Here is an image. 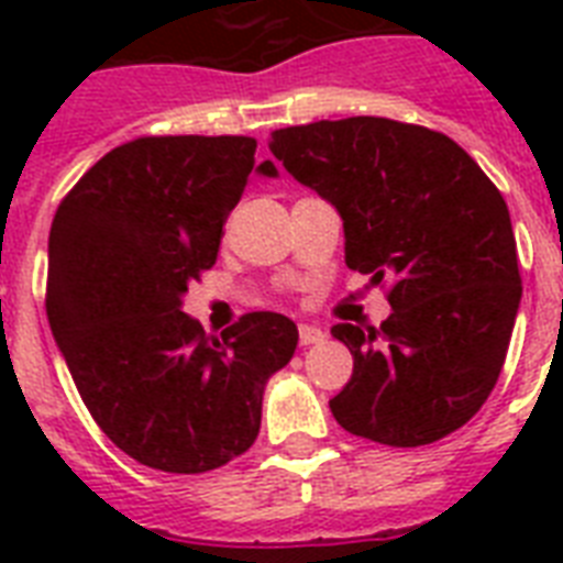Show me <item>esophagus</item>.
I'll list each match as a JSON object with an SVG mask.
<instances>
[{"label":"esophagus","mask_w":563,"mask_h":563,"mask_svg":"<svg viewBox=\"0 0 563 563\" xmlns=\"http://www.w3.org/2000/svg\"><path fill=\"white\" fill-rule=\"evenodd\" d=\"M298 339L300 344L307 347V344H318V342H324V330L316 324H300L298 327Z\"/></svg>","instance_id":"34e87169"}]
</instances>
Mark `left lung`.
<instances>
[{"label": "left lung", "instance_id": "obj_1", "mask_svg": "<svg viewBox=\"0 0 563 563\" xmlns=\"http://www.w3.org/2000/svg\"><path fill=\"white\" fill-rule=\"evenodd\" d=\"M268 148L342 216L347 268L391 280L379 330H330L353 353L333 418L388 446L464 427L497 385L523 295L499 189L450 136L394 119L280 128Z\"/></svg>", "mask_w": 563, "mask_h": 563}]
</instances>
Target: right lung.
Instances as JSON below:
<instances>
[{
  "label": "right lung",
  "instance_id": "obj_1",
  "mask_svg": "<svg viewBox=\"0 0 563 563\" xmlns=\"http://www.w3.org/2000/svg\"><path fill=\"white\" fill-rule=\"evenodd\" d=\"M251 136H143L104 154L57 207L46 316L92 420L145 467L207 473L254 444L265 383L298 327L251 312L221 339L184 312L256 163Z\"/></svg>",
  "mask_w": 563,
  "mask_h": 563
}]
</instances>
